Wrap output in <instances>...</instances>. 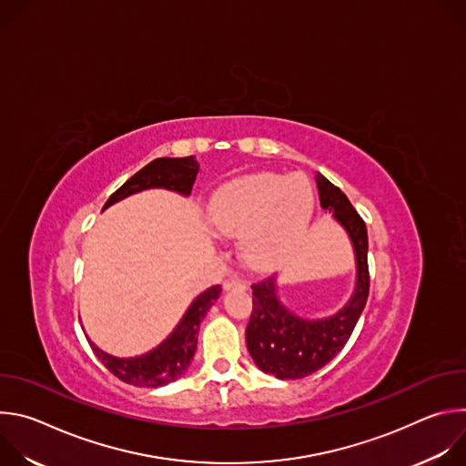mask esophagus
I'll return each instance as SVG.
<instances>
[{
	"label": "esophagus",
	"mask_w": 466,
	"mask_h": 466,
	"mask_svg": "<svg viewBox=\"0 0 466 466\" xmlns=\"http://www.w3.org/2000/svg\"><path fill=\"white\" fill-rule=\"evenodd\" d=\"M223 289L225 291H230V289H245V284L239 280V279H227L225 282H223Z\"/></svg>",
	"instance_id": "1"
}]
</instances>
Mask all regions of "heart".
<instances>
[{"mask_svg":"<svg viewBox=\"0 0 466 466\" xmlns=\"http://www.w3.org/2000/svg\"><path fill=\"white\" fill-rule=\"evenodd\" d=\"M313 205L306 177L254 173L225 184L214 195L208 219L221 236L244 234L241 250L252 268L273 269L306 236Z\"/></svg>","mask_w":466,"mask_h":466,"instance_id":"heart-1","label":"heart"}]
</instances>
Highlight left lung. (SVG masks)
<instances>
[{
  "mask_svg": "<svg viewBox=\"0 0 466 466\" xmlns=\"http://www.w3.org/2000/svg\"><path fill=\"white\" fill-rule=\"evenodd\" d=\"M315 180L320 208L334 214L350 238L356 256V286L338 313L322 319H302L289 311L279 299L277 277L252 286L247 349L259 370L279 380L306 378L334 360L350 339L369 297L367 227L338 186L320 173Z\"/></svg>",
  "mask_w": 466,
  "mask_h": 466,
  "instance_id": "1",
  "label": "left lung"
}]
</instances>
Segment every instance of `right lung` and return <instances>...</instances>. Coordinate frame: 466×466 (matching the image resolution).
Listing matches in <instances>:
<instances>
[{
  "mask_svg": "<svg viewBox=\"0 0 466 466\" xmlns=\"http://www.w3.org/2000/svg\"><path fill=\"white\" fill-rule=\"evenodd\" d=\"M198 173V164L195 157L184 158H157L140 169L137 175H132L119 189H116L103 210L112 207L117 201H123L125 197L140 193L151 187H164L169 191H177L180 195H189L193 182ZM221 286H212L207 291L198 295L171 334L153 350L137 358H116L112 354L103 352L96 343L88 338V343L97 356V360L121 381L135 385V387H162L175 380H178L186 369L189 367L195 349H197V331L201 326V320L219 299Z\"/></svg>",
  "mask_w": 466,
  "mask_h": 466,
  "instance_id": "1",
  "label": "right lung"
}]
</instances>
